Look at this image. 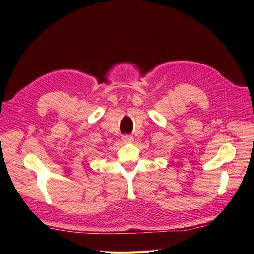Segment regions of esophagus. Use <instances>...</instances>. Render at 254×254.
<instances>
[{"mask_svg":"<svg viewBox=\"0 0 254 254\" xmlns=\"http://www.w3.org/2000/svg\"><path fill=\"white\" fill-rule=\"evenodd\" d=\"M133 141H134V138H133V136H131V135H124V136H122V142H123V143L130 144V143H132Z\"/></svg>","mask_w":254,"mask_h":254,"instance_id":"esophagus-1","label":"esophagus"}]
</instances>
